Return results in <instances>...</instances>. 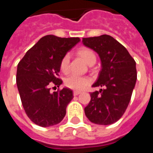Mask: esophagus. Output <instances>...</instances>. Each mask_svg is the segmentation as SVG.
Instances as JSON below:
<instances>
[{"label": "esophagus", "instance_id": "obj_1", "mask_svg": "<svg viewBox=\"0 0 153 153\" xmlns=\"http://www.w3.org/2000/svg\"><path fill=\"white\" fill-rule=\"evenodd\" d=\"M80 93H81L80 91H74V96H77V95H79Z\"/></svg>", "mask_w": 153, "mask_h": 153}]
</instances>
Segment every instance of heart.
<instances>
[{
	"mask_svg": "<svg viewBox=\"0 0 153 153\" xmlns=\"http://www.w3.org/2000/svg\"><path fill=\"white\" fill-rule=\"evenodd\" d=\"M79 55L83 58L87 64L89 65L93 61H96V56L93 51L83 48L79 51ZM60 70L63 73H67L70 68V54H65L60 63ZM90 83V79L84 76H80L75 74H72L65 79V86L74 90H82L84 89Z\"/></svg>",
	"mask_w": 153,
	"mask_h": 153,
	"instance_id": "1",
	"label": "heart"
}]
</instances>
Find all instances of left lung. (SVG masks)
Instances as JSON below:
<instances>
[{
  "mask_svg": "<svg viewBox=\"0 0 153 153\" xmlns=\"http://www.w3.org/2000/svg\"><path fill=\"white\" fill-rule=\"evenodd\" d=\"M83 43L95 51L102 62L98 79L93 84L102 88L90 93L91 101L84 112L94 124L111 125L121 118L130 102L137 79L136 62L109 35L83 38Z\"/></svg>",
  "mask_w": 153,
  "mask_h": 153,
  "instance_id": "8db88e82",
  "label": "left lung"
}]
</instances>
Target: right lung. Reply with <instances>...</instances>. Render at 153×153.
I'll return each mask as SVG.
<instances>
[{
  "label": "right lung",
  "mask_w": 153,
  "mask_h": 153,
  "mask_svg": "<svg viewBox=\"0 0 153 153\" xmlns=\"http://www.w3.org/2000/svg\"><path fill=\"white\" fill-rule=\"evenodd\" d=\"M79 38H59L47 35L26 52L19 62L16 83L22 105L28 117L36 125L49 127L59 124L66 114V107L73 99L68 88L50 92V85L59 87L60 63L67 51Z\"/></svg>",
  "instance_id": "1"
}]
</instances>
